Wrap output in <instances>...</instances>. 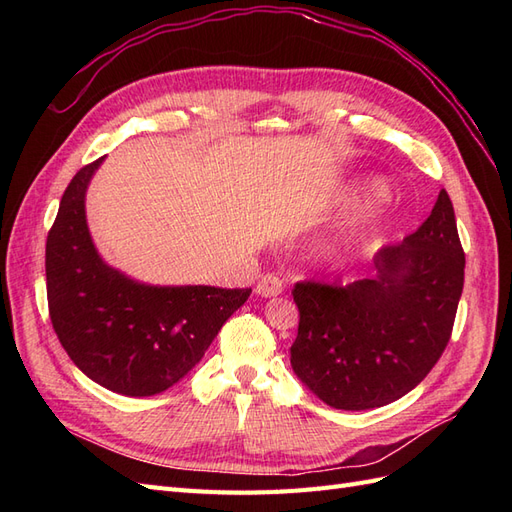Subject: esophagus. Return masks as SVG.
<instances>
[{"mask_svg": "<svg viewBox=\"0 0 512 512\" xmlns=\"http://www.w3.org/2000/svg\"><path fill=\"white\" fill-rule=\"evenodd\" d=\"M282 292V280L277 275H265L262 280L256 284V294L258 297H277Z\"/></svg>", "mask_w": 512, "mask_h": 512, "instance_id": "1", "label": "esophagus"}]
</instances>
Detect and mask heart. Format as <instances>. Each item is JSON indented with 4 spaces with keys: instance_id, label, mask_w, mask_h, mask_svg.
<instances>
[{
    "instance_id": "b5f03b06",
    "label": "heart",
    "mask_w": 512,
    "mask_h": 512,
    "mask_svg": "<svg viewBox=\"0 0 512 512\" xmlns=\"http://www.w3.org/2000/svg\"><path fill=\"white\" fill-rule=\"evenodd\" d=\"M369 198L382 196L380 183H369L365 188ZM371 237V222L369 218H356L350 222H342L335 226L329 235H324L318 243V260L327 267H344L361 254Z\"/></svg>"
}]
</instances>
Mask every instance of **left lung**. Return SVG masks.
Here are the masks:
<instances>
[{
	"mask_svg": "<svg viewBox=\"0 0 512 512\" xmlns=\"http://www.w3.org/2000/svg\"><path fill=\"white\" fill-rule=\"evenodd\" d=\"M376 277L348 286L301 282L297 378L337 410H371L404 397L451 339L466 256L442 190L423 226L376 254Z\"/></svg>",
	"mask_w": 512,
	"mask_h": 512,
	"instance_id": "obj_1",
	"label": "left lung"
}]
</instances>
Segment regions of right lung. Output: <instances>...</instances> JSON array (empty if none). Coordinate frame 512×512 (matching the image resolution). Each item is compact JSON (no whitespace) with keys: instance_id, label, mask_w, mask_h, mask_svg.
<instances>
[{"instance_id":"add662e5","label":"right lung","mask_w":512,"mask_h":512,"mask_svg":"<svg viewBox=\"0 0 512 512\" xmlns=\"http://www.w3.org/2000/svg\"><path fill=\"white\" fill-rule=\"evenodd\" d=\"M102 162L74 175L46 239L51 322L87 378L119 395L151 397L190 374L252 288L153 286L108 265L85 215Z\"/></svg>"}]
</instances>
